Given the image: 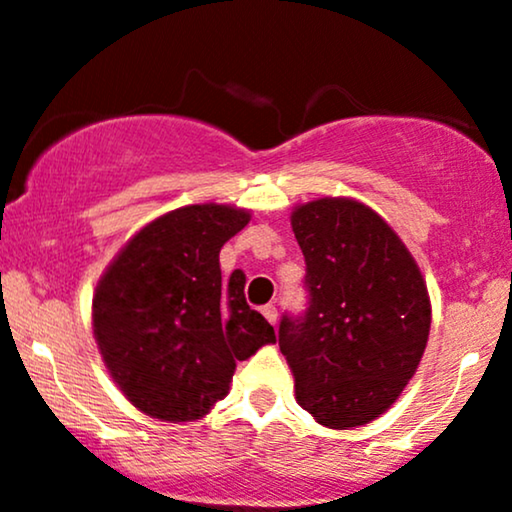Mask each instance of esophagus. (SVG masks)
Masks as SVG:
<instances>
[{
  "label": "esophagus",
  "mask_w": 512,
  "mask_h": 512,
  "mask_svg": "<svg viewBox=\"0 0 512 512\" xmlns=\"http://www.w3.org/2000/svg\"><path fill=\"white\" fill-rule=\"evenodd\" d=\"M262 315L267 319L269 324H276V317H279V312H276V305H264L262 307Z\"/></svg>",
  "instance_id": "34e87169"
}]
</instances>
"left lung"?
<instances>
[{
    "instance_id": "left-lung-1",
    "label": "left lung",
    "mask_w": 512,
    "mask_h": 512,
    "mask_svg": "<svg viewBox=\"0 0 512 512\" xmlns=\"http://www.w3.org/2000/svg\"><path fill=\"white\" fill-rule=\"evenodd\" d=\"M291 226L310 291L305 317L279 326L295 400L324 427H362L415 377L432 326L427 283L365 202L319 197L293 209Z\"/></svg>"
}]
</instances>
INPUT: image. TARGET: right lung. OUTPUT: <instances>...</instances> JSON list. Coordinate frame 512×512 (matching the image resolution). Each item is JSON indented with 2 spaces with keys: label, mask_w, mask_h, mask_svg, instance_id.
<instances>
[{
  "label": "right lung",
  "mask_w": 512,
  "mask_h": 512,
  "mask_svg": "<svg viewBox=\"0 0 512 512\" xmlns=\"http://www.w3.org/2000/svg\"><path fill=\"white\" fill-rule=\"evenodd\" d=\"M248 209L188 205L152 219L109 262L92 298V334L123 396L162 422L205 417L229 393L236 360L274 343L245 303V274L221 279L219 252Z\"/></svg>",
  "instance_id": "obj_1"
}]
</instances>
